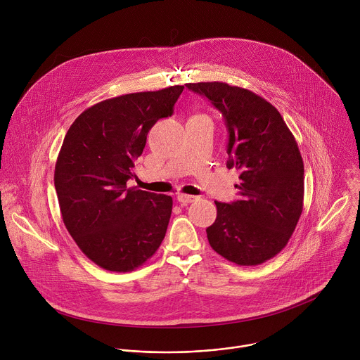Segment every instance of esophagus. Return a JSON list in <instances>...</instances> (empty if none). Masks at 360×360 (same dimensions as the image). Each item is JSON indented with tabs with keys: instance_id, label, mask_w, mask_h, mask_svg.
<instances>
[{
	"instance_id": "1",
	"label": "esophagus",
	"mask_w": 360,
	"mask_h": 360,
	"mask_svg": "<svg viewBox=\"0 0 360 360\" xmlns=\"http://www.w3.org/2000/svg\"><path fill=\"white\" fill-rule=\"evenodd\" d=\"M197 200V197L194 195H186V194H179L177 195V201L181 204V205H187V204H191Z\"/></svg>"
}]
</instances>
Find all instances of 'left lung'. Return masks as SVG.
<instances>
[{
  "label": "left lung",
  "mask_w": 360,
  "mask_h": 360,
  "mask_svg": "<svg viewBox=\"0 0 360 360\" xmlns=\"http://www.w3.org/2000/svg\"><path fill=\"white\" fill-rule=\"evenodd\" d=\"M221 113L229 131L227 167L241 172L240 198L214 201L206 229L210 247L240 266L276 257L291 238L304 207V162L280 112L255 93L220 82L188 83Z\"/></svg>",
  "instance_id": "1"
}]
</instances>
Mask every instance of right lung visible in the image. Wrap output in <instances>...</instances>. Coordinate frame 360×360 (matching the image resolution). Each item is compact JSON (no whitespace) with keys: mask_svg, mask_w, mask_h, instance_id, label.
Listing matches in <instances>:
<instances>
[{"mask_svg":"<svg viewBox=\"0 0 360 360\" xmlns=\"http://www.w3.org/2000/svg\"><path fill=\"white\" fill-rule=\"evenodd\" d=\"M184 86L93 105L69 127L53 183L62 220L82 252L110 271H131L162 244L172 197L126 183L155 123L173 115Z\"/></svg>","mask_w":360,"mask_h":360,"instance_id":"add662e5","label":"right lung"}]
</instances>
